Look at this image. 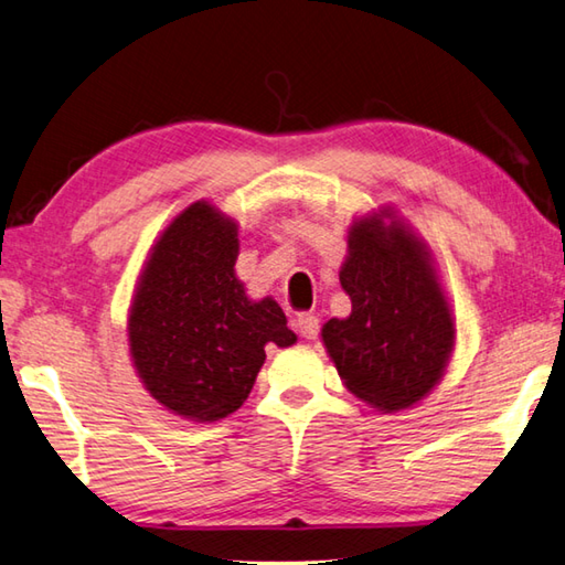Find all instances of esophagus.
Here are the masks:
<instances>
[{
    "mask_svg": "<svg viewBox=\"0 0 565 565\" xmlns=\"http://www.w3.org/2000/svg\"><path fill=\"white\" fill-rule=\"evenodd\" d=\"M297 332H300L305 339H317L319 319L315 315H300L297 317Z\"/></svg>",
    "mask_w": 565,
    "mask_h": 565,
    "instance_id": "34e87169",
    "label": "esophagus"
}]
</instances>
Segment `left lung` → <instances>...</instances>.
<instances>
[{
    "label": "left lung",
    "mask_w": 565,
    "mask_h": 565,
    "mask_svg": "<svg viewBox=\"0 0 565 565\" xmlns=\"http://www.w3.org/2000/svg\"><path fill=\"white\" fill-rule=\"evenodd\" d=\"M339 282L351 315L322 327L344 386L379 413L413 408L438 386L455 349V312L418 233L393 206L349 226Z\"/></svg>",
    "instance_id": "1"
}]
</instances>
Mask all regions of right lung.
<instances>
[{
  "mask_svg": "<svg viewBox=\"0 0 565 565\" xmlns=\"http://www.w3.org/2000/svg\"><path fill=\"white\" fill-rule=\"evenodd\" d=\"M238 223L201 199L152 243L127 310L135 374L164 411L214 423L243 406L265 347L297 334L273 297L250 300L238 280Z\"/></svg>",
  "mask_w": 565,
  "mask_h": 565,
  "instance_id": "right-lung-1",
  "label": "right lung"
}]
</instances>
